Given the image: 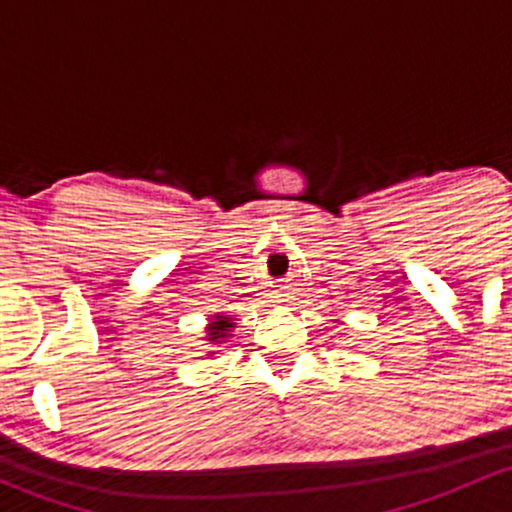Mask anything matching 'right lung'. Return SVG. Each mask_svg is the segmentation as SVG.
<instances>
[{
	"mask_svg": "<svg viewBox=\"0 0 512 512\" xmlns=\"http://www.w3.org/2000/svg\"><path fill=\"white\" fill-rule=\"evenodd\" d=\"M204 330H207L204 340H209L212 345H221V342L231 340V333L236 330V323H234V318H229V315L217 313L209 318V325ZM209 355H214V352H209Z\"/></svg>",
	"mask_w": 512,
	"mask_h": 512,
	"instance_id": "obj_1",
	"label": "right lung"
}]
</instances>
